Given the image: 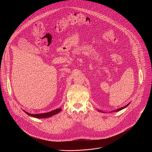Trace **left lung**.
Segmentation results:
<instances>
[{"mask_svg":"<svg viewBox=\"0 0 152 152\" xmlns=\"http://www.w3.org/2000/svg\"><path fill=\"white\" fill-rule=\"evenodd\" d=\"M130 104V102L129 103V104H128L126 105H125V106H124V107H122V108H120L119 109H116V110H113V112H118V111H120V110H122V109H123L125 108L126 107H127ZM100 111V110H99Z\"/></svg>","mask_w":152,"mask_h":152,"instance_id":"8db88e82","label":"left lung"}]
</instances>
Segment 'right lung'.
<instances>
[{"label":"right lung","mask_w":152,"mask_h":152,"mask_svg":"<svg viewBox=\"0 0 152 152\" xmlns=\"http://www.w3.org/2000/svg\"><path fill=\"white\" fill-rule=\"evenodd\" d=\"M61 110V109L58 108L53 110L51 112H47V113H41V114H31L29 113L24 110H23L24 112H26V114H27L28 116H31V117H34L37 118H48V117H50L51 116H53L56 114L58 113V112H60Z\"/></svg>","instance_id":"1"}]
</instances>
